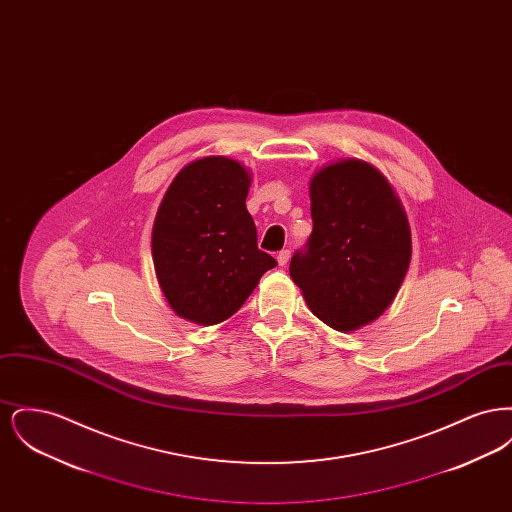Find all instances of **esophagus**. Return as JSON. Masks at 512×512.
I'll return each instance as SVG.
<instances>
[{"label": "esophagus", "mask_w": 512, "mask_h": 512, "mask_svg": "<svg viewBox=\"0 0 512 512\" xmlns=\"http://www.w3.org/2000/svg\"><path fill=\"white\" fill-rule=\"evenodd\" d=\"M276 261L280 267H286L288 261H290V249H282L278 255H276Z\"/></svg>", "instance_id": "34e87169"}]
</instances>
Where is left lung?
<instances>
[{
	"label": "left lung",
	"instance_id": "1",
	"mask_svg": "<svg viewBox=\"0 0 512 512\" xmlns=\"http://www.w3.org/2000/svg\"><path fill=\"white\" fill-rule=\"evenodd\" d=\"M313 232L290 263L311 313L338 332L374 322L390 307L411 265V226L386 176L361 159H340L309 182Z\"/></svg>",
	"mask_w": 512,
	"mask_h": 512
}]
</instances>
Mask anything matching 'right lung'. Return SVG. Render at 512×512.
<instances>
[{
    "label": "right lung",
    "mask_w": 512,
    "mask_h": 512,
    "mask_svg": "<svg viewBox=\"0 0 512 512\" xmlns=\"http://www.w3.org/2000/svg\"><path fill=\"white\" fill-rule=\"evenodd\" d=\"M251 174L211 155L188 163L163 197L151 232L159 286L178 317L213 326L232 317L276 261L257 247L245 199Z\"/></svg>",
    "instance_id": "1"
}]
</instances>
